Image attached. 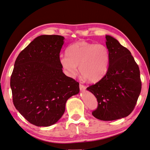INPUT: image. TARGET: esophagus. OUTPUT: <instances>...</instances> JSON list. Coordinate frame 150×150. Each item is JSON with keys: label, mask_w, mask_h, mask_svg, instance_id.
Segmentation results:
<instances>
[{"label": "esophagus", "mask_w": 150, "mask_h": 150, "mask_svg": "<svg viewBox=\"0 0 150 150\" xmlns=\"http://www.w3.org/2000/svg\"><path fill=\"white\" fill-rule=\"evenodd\" d=\"M80 90L81 91H84L86 89V86H84L83 85H81V84H80Z\"/></svg>", "instance_id": "1"}]
</instances>
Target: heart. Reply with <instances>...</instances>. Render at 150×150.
I'll return each instance as SVG.
<instances>
[{"label": "heart", "instance_id": "1", "mask_svg": "<svg viewBox=\"0 0 150 150\" xmlns=\"http://www.w3.org/2000/svg\"><path fill=\"white\" fill-rule=\"evenodd\" d=\"M109 62L108 48L103 44L80 41L69 46L59 62L66 74L73 78L78 73L90 82L101 80L107 72Z\"/></svg>", "mask_w": 150, "mask_h": 150}]
</instances>
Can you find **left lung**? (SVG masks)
<instances>
[{"instance_id": "left-lung-1", "label": "left lung", "mask_w": 150, "mask_h": 150, "mask_svg": "<svg viewBox=\"0 0 150 150\" xmlns=\"http://www.w3.org/2000/svg\"><path fill=\"white\" fill-rule=\"evenodd\" d=\"M109 54L106 75L86 90L97 98L98 106L92 112L98 119L110 121L128 116L134 109L141 92L138 65L129 49L114 38L106 35Z\"/></svg>"}]
</instances>
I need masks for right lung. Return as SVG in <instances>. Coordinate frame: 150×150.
Here are the masks:
<instances>
[{"label": "right lung", "instance_id": "right-lung-1", "mask_svg": "<svg viewBox=\"0 0 150 150\" xmlns=\"http://www.w3.org/2000/svg\"><path fill=\"white\" fill-rule=\"evenodd\" d=\"M64 40L59 35L38 36L15 60L10 79L13 104L36 126L56 123L68 99L80 91L79 83L63 73L59 62Z\"/></svg>", "mask_w": 150, "mask_h": 150}]
</instances>
